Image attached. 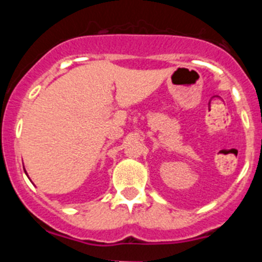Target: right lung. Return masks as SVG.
I'll use <instances>...</instances> for the list:
<instances>
[{
    "label": "right lung",
    "mask_w": 262,
    "mask_h": 262,
    "mask_svg": "<svg viewBox=\"0 0 262 262\" xmlns=\"http://www.w3.org/2000/svg\"><path fill=\"white\" fill-rule=\"evenodd\" d=\"M26 174H27V172H26Z\"/></svg>",
    "instance_id": "obj_1"
}]
</instances>
